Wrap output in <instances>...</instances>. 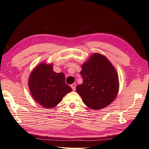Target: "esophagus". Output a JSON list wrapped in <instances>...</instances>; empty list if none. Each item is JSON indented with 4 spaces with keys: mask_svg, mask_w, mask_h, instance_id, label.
I'll use <instances>...</instances> for the list:
<instances>
[{
    "mask_svg": "<svg viewBox=\"0 0 149 149\" xmlns=\"http://www.w3.org/2000/svg\"><path fill=\"white\" fill-rule=\"evenodd\" d=\"M76 86H77V84H72L71 86L72 90H75L76 89Z\"/></svg>",
    "mask_w": 149,
    "mask_h": 149,
    "instance_id": "esophagus-1",
    "label": "esophagus"
}]
</instances>
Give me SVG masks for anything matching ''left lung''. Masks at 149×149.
Segmentation results:
<instances>
[{"instance_id": "obj_1", "label": "left lung", "mask_w": 149, "mask_h": 149, "mask_svg": "<svg viewBox=\"0 0 149 149\" xmlns=\"http://www.w3.org/2000/svg\"><path fill=\"white\" fill-rule=\"evenodd\" d=\"M83 83L77 86V92L88 107L99 110L111 104L119 89L116 69L102 54H93L81 66Z\"/></svg>"}]
</instances>
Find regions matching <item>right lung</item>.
<instances>
[{"instance_id": "right-lung-1", "label": "right lung", "mask_w": 149, "mask_h": 149, "mask_svg": "<svg viewBox=\"0 0 149 149\" xmlns=\"http://www.w3.org/2000/svg\"><path fill=\"white\" fill-rule=\"evenodd\" d=\"M33 99L44 108L51 109L62 101L72 89L65 82L63 72L53 71V65L42 62L33 69L28 80Z\"/></svg>"}]
</instances>
